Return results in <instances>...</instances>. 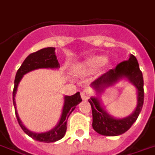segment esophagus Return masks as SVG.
<instances>
[{
  "instance_id": "1",
  "label": "esophagus",
  "mask_w": 155,
  "mask_h": 155,
  "mask_svg": "<svg viewBox=\"0 0 155 155\" xmlns=\"http://www.w3.org/2000/svg\"><path fill=\"white\" fill-rule=\"evenodd\" d=\"M81 95L82 99L87 100L88 98H90L91 97V95H92V91H91L90 88H86V89H84V90L81 91Z\"/></svg>"
}]
</instances>
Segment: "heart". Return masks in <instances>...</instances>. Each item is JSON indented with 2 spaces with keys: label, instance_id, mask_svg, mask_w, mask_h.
Masks as SVG:
<instances>
[{
  "label": "heart",
  "instance_id": "1",
  "mask_svg": "<svg viewBox=\"0 0 155 155\" xmlns=\"http://www.w3.org/2000/svg\"><path fill=\"white\" fill-rule=\"evenodd\" d=\"M105 58L104 57H100V56H94L91 57L89 59L86 61V66L88 68H96L97 66H100L102 64L105 63Z\"/></svg>",
  "mask_w": 155,
  "mask_h": 155
}]
</instances>
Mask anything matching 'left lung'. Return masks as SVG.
I'll list each match as a JSON object with an SVG mask.
<instances>
[{"instance_id":"8db88e82","label":"left lung","mask_w":155,"mask_h":155,"mask_svg":"<svg viewBox=\"0 0 155 155\" xmlns=\"http://www.w3.org/2000/svg\"><path fill=\"white\" fill-rule=\"evenodd\" d=\"M122 77L127 78L137 87L138 92L137 107L130 116L124 119H114L104 111L97 97L90 98L88 101L92 110V127L101 135L118 136L125 133L137 120L143 108L144 100L143 78L135 56L130 55L129 59L122 61L114 69L102 74L95 81L92 82L91 86L98 92H101L105 86L113 85Z\"/></svg>"}]
</instances>
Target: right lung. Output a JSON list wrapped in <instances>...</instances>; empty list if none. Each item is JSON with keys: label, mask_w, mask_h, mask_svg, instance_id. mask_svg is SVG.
I'll use <instances>...</instances> for the list:
<instances>
[{"label": "right lung", "mask_w": 155, "mask_h": 155, "mask_svg": "<svg viewBox=\"0 0 155 155\" xmlns=\"http://www.w3.org/2000/svg\"><path fill=\"white\" fill-rule=\"evenodd\" d=\"M58 67H59V64H58V61L57 59V57L55 55V48L54 47L43 48V49H41L39 51L29 54L25 58L24 63L22 64L19 69L17 71L15 81H14V88H13V91H12V102H13V105L15 107V114L18 122L19 124L20 127L22 128V130H24L27 135L32 137L33 139L39 141V142H42V143H53V142H56V141L64 137L66 130H67V120H68L69 114L72 113V111L75 108L76 105L82 101L80 92H76L75 94L72 96L65 97L63 113H62L59 123L58 124V126H56L54 129L47 131V132H43V133L32 132L28 130L22 124V122L18 117V112L16 110L15 94L18 83L24 74L36 69H41V68L55 69V68H58Z\"/></svg>", "instance_id": "obj_1"}]
</instances>
